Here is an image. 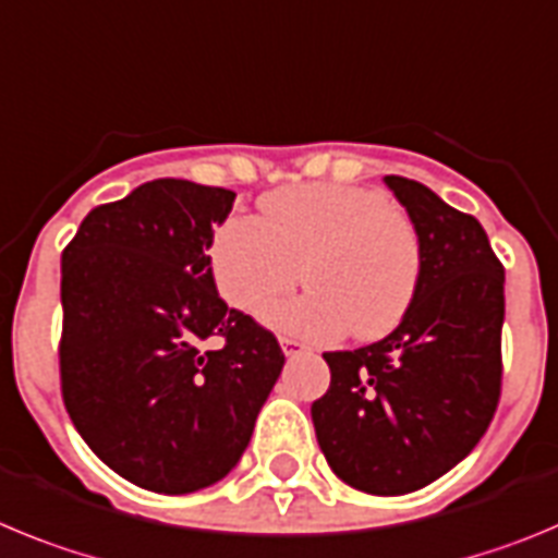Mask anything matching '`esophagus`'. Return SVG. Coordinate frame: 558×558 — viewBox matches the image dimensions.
Returning <instances> with one entry per match:
<instances>
[{
	"mask_svg": "<svg viewBox=\"0 0 558 558\" xmlns=\"http://www.w3.org/2000/svg\"><path fill=\"white\" fill-rule=\"evenodd\" d=\"M280 348H283V355L286 359H294V355H300V353H305V344L303 341H298V339H280Z\"/></svg>",
	"mask_w": 558,
	"mask_h": 558,
	"instance_id": "34e87169",
	"label": "esophagus"
}]
</instances>
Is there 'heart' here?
<instances>
[{
    "instance_id": "heart-1",
    "label": "heart",
    "mask_w": 558,
    "mask_h": 558,
    "mask_svg": "<svg viewBox=\"0 0 558 558\" xmlns=\"http://www.w3.org/2000/svg\"><path fill=\"white\" fill-rule=\"evenodd\" d=\"M210 272L235 311L258 314L300 280L305 298L275 305L267 325L330 341L378 339L400 325L423 278V247L389 197L359 185H300L269 194L260 219L230 217L210 239Z\"/></svg>"
}]
</instances>
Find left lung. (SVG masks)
Listing matches in <instances>:
<instances>
[{
    "label": "left lung",
    "mask_w": 558,
    "mask_h": 558,
    "mask_svg": "<svg viewBox=\"0 0 558 558\" xmlns=\"http://www.w3.org/2000/svg\"><path fill=\"white\" fill-rule=\"evenodd\" d=\"M420 235L423 278L386 339L325 353L330 389L311 405L330 470L369 495H405L453 470L500 398L504 267L475 217L416 180L386 174Z\"/></svg>",
    "instance_id": "obj_1"
}]
</instances>
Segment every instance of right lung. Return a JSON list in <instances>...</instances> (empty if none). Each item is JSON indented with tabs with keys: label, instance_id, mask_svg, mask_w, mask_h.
Segmentation results:
<instances>
[{
	"label": "right lung",
	"instance_id": "right-lung-1",
	"mask_svg": "<svg viewBox=\"0 0 558 558\" xmlns=\"http://www.w3.org/2000/svg\"><path fill=\"white\" fill-rule=\"evenodd\" d=\"M233 199L153 180L94 208L60 258L69 416L113 473L160 495L205 489L239 464L286 361L217 294L208 250Z\"/></svg>",
	"mask_w": 558,
	"mask_h": 558
}]
</instances>
